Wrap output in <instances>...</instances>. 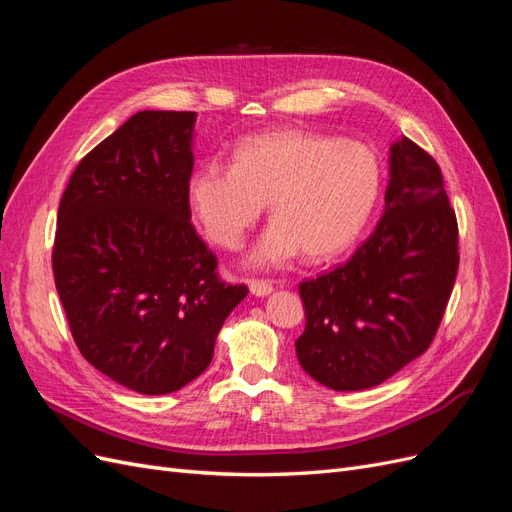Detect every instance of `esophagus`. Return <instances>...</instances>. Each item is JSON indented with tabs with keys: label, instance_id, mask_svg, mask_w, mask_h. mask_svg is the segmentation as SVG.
<instances>
[{
	"label": "esophagus",
	"instance_id": "obj_1",
	"mask_svg": "<svg viewBox=\"0 0 512 512\" xmlns=\"http://www.w3.org/2000/svg\"><path fill=\"white\" fill-rule=\"evenodd\" d=\"M250 292L254 294V297H267V294L273 292V286L269 282H256V280H252L250 282Z\"/></svg>",
	"mask_w": 512,
	"mask_h": 512
}]
</instances>
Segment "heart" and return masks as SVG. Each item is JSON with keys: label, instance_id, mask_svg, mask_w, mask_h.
Returning a JSON list of instances; mask_svg holds the SVG:
<instances>
[{"label": "heart", "instance_id": "obj_1", "mask_svg": "<svg viewBox=\"0 0 512 512\" xmlns=\"http://www.w3.org/2000/svg\"><path fill=\"white\" fill-rule=\"evenodd\" d=\"M382 188L374 149L312 130L284 128L245 138L235 162L196 166L188 200L207 237L237 250L271 200L273 222L247 254L254 269H277L305 252H346L371 218Z\"/></svg>", "mask_w": 512, "mask_h": 512}]
</instances>
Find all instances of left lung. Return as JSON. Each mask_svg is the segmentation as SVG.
Returning a JSON list of instances; mask_svg holds the SVG:
<instances>
[{
  "label": "left lung",
  "mask_w": 512,
  "mask_h": 512,
  "mask_svg": "<svg viewBox=\"0 0 512 512\" xmlns=\"http://www.w3.org/2000/svg\"><path fill=\"white\" fill-rule=\"evenodd\" d=\"M384 213L346 265L299 284L305 374L333 391L389 380L433 342L459 267L457 218L440 166L401 136L391 145Z\"/></svg>",
  "instance_id": "obj_1"
}]
</instances>
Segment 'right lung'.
Here are the masks:
<instances>
[{"mask_svg":"<svg viewBox=\"0 0 512 512\" xmlns=\"http://www.w3.org/2000/svg\"><path fill=\"white\" fill-rule=\"evenodd\" d=\"M196 113L141 111L91 149L61 196L53 273L81 354L143 395L198 378L247 294L190 222Z\"/></svg>","mask_w":512,"mask_h":512,"instance_id":"1","label":"right lung"}]
</instances>
